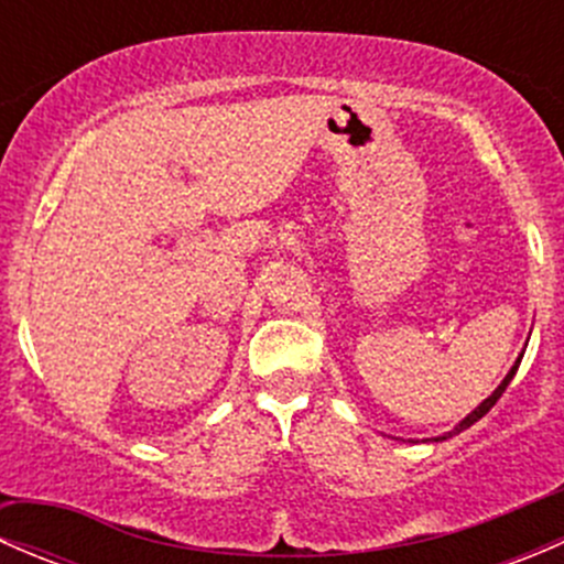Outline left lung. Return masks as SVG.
I'll return each instance as SVG.
<instances>
[{"mask_svg":"<svg viewBox=\"0 0 564 564\" xmlns=\"http://www.w3.org/2000/svg\"><path fill=\"white\" fill-rule=\"evenodd\" d=\"M521 357H524V355H521ZM521 357H519V360H516V366H513V368H510V371H508V377H505V379H502V384H499V388H497V390H494V392H491V395H488V398H486V401H482V403H480V406H477V409H475V412H471V414H466V417H464V420H460V423L456 425V429H453V431H447V434H445V436H436V440H434V442H442V440H447V436H456V434H460V431H464V429H469V425H475V423H477V420H480V417H486V414H488V412H491V406H494V403H497V401H499V398H502V392H505V390H508L510 379H513V377H516V371H519V366H521Z\"/></svg>","mask_w":564,"mask_h":564,"instance_id":"obj_1","label":"left lung"}]
</instances>
